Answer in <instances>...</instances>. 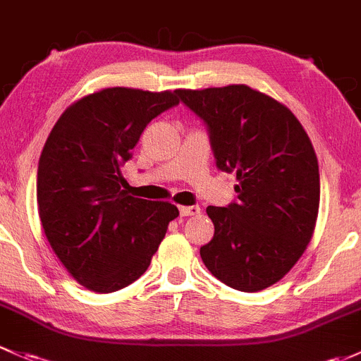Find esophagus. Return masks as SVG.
<instances>
[{
  "mask_svg": "<svg viewBox=\"0 0 361 361\" xmlns=\"http://www.w3.org/2000/svg\"><path fill=\"white\" fill-rule=\"evenodd\" d=\"M179 212H180L182 217H189V215H200V214H202V208L196 207V205H192V207L180 205L179 207Z\"/></svg>",
  "mask_w": 361,
  "mask_h": 361,
  "instance_id": "34e87169",
  "label": "esophagus"
}]
</instances>
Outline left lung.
<instances>
[{
  "label": "left lung",
  "mask_w": 361,
  "mask_h": 361,
  "mask_svg": "<svg viewBox=\"0 0 361 361\" xmlns=\"http://www.w3.org/2000/svg\"><path fill=\"white\" fill-rule=\"evenodd\" d=\"M208 126L217 166L236 172L238 202L208 207L214 238L200 248L217 280L241 292L280 281L314 233L318 159L285 104L247 85L177 90Z\"/></svg>",
  "instance_id": "8db88e82"
}]
</instances>
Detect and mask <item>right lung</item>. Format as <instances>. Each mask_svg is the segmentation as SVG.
<instances>
[{
    "label": "right lung",
    "instance_id": "right-lung-1",
    "mask_svg": "<svg viewBox=\"0 0 361 361\" xmlns=\"http://www.w3.org/2000/svg\"><path fill=\"white\" fill-rule=\"evenodd\" d=\"M177 90L111 87L73 102L39 156L36 200L43 231L68 273L88 290L116 292L142 276L179 215L169 202L123 189L121 165Z\"/></svg>",
    "mask_w": 361,
    "mask_h": 361
}]
</instances>
